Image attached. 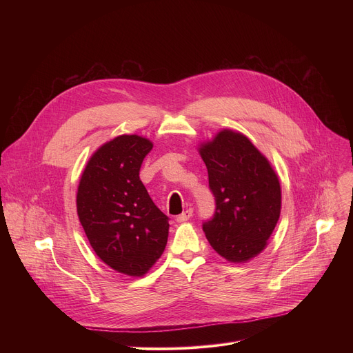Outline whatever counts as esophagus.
<instances>
[{
	"mask_svg": "<svg viewBox=\"0 0 353 353\" xmlns=\"http://www.w3.org/2000/svg\"><path fill=\"white\" fill-rule=\"evenodd\" d=\"M192 216V210H185L183 214L177 216V222H185Z\"/></svg>",
	"mask_w": 353,
	"mask_h": 353,
	"instance_id": "esophagus-1",
	"label": "esophagus"
}]
</instances>
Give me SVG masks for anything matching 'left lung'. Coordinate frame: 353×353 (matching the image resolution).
Listing matches in <instances>:
<instances>
[{
	"mask_svg": "<svg viewBox=\"0 0 353 353\" xmlns=\"http://www.w3.org/2000/svg\"><path fill=\"white\" fill-rule=\"evenodd\" d=\"M215 196V214L203 223L216 253L245 263L267 247L281 215V184L268 159L236 131L222 130L199 145Z\"/></svg>",
	"mask_w": 353,
	"mask_h": 353,
	"instance_id": "left-lung-1",
	"label": "left lung"
}]
</instances>
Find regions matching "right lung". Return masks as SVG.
Wrapping results in <instances>:
<instances>
[{
    "label": "right lung",
    "mask_w": 353,
    "mask_h": 353,
    "mask_svg": "<svg viewBox=\"0 0 353 353\" xmlns=\"http://www.w3.org/2000/svg\"><path fill=\"white\" fill-rule=\"evenodd\" d=\"M154 143L120 135L88 161L77 192V211L96 256L117 272L142 276L163 254L169 218L139 180Z\"/></svg>",
    "instance_id": "add662e5"
}]
</instances>
